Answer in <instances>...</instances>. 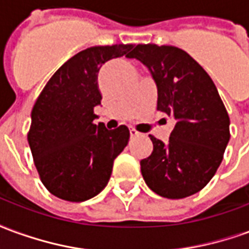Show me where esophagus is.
<instances>
[{"instance_id": "esophagus-1", "label": "esophagus", "mask_w": 249, "mask_h": 249, "mask_svg": "<svg viewBox=\"0 0 249 249\" xmlns=\"http://www.w3.org/2000/svg\"><path fill=\"white\" fill-rule=\"evenodd\" d=\"M129 132H130V136H132V137H137V136H140V132H137L135 128H130Z\"/></svg>"}]
</instances>
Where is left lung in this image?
I'll return each mask as SVG.
<instances>
[{"label": "left lung", "instance_id": "left-lung-1", "mask_svg": "<svg viewBox=\"0 0 249 249\" xmlns=\"http://www.w3.org/2000/svg\"><path fill=\"white\" fill-rule=\"evenodd\" d=\"M130 58L149 69L157 109L176 120L167 144L149 136L151 156L141 160L148 187L167 198L201 191L221 164L230 141V117L212 78L183 49L139 44Z\"/></svg>", "mask_w": 249, "mask_h": 249}]
</instances>
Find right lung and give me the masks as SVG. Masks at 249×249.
<instances>
[{
	"mask_svg": "<svg viewBox=\"0 0 249 249\" xmlns=\"http://www.w3.org/2000/svg\"><path fill=\"white\" fill-rule=\"evenodd\" d=\"M132 44L92 46L69 58L46 82L32 110L28 141L45 188L66 201H85L107 187L116 157L129 141L125 125H96L97 76L109 60L129 57Z\"/></svg>",
	"mask_w": 249,
	"mask_h": 249,
	"instance_id": "obj_1",
	"label": "right lung"
}]
</instances>
